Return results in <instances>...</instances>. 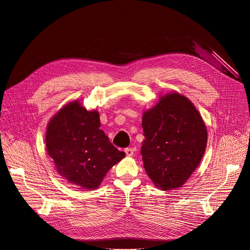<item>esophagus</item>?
I'll return each instance as SVG.
<instances>
[{
    "label": "esophagus",
    "mask_w": 250,
    "mask_h": 250,
    "mask_svg": "<svg viewBox=\"0 0 250 250\" xmlns=\"http://www.w3.org/2000/svg\"><path fill=\"white\" fill-rule=\"evenodd\" d=\"M125 154H126L127 156H132L133 153H134L132 148H125Z\"/></svg>",
    "instance_id": "1"
}]
</instances>
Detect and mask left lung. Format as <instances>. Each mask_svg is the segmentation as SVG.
<instances>
[{"label":"left lung","instance_id":"1","mask_svg":"<svg viewBox=\"0 0 250 250\" xmlns=\"http://www.w3.org/2000/svg\"><path fill=\"white\" fill-rule=\"evenodd\" d=\"M141 155L153 184L169 191L182 187L199 166L208 130L194 104L178 92L161 96L142 115Z\"/></svg>","mask_w":250,"mask_h":250}]
</instances>
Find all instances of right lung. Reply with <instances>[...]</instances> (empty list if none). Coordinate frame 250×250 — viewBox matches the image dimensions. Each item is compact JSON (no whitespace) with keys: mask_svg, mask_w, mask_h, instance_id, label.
<instances>
[{"mask_svg":"<svg viewBox=\"0 0 250 250\" xmlns=\"http://www.w3.org/2000/svg\"><path fill=\"white\" fill-rule=\"evenodd\" d=\"M100 126L99 112L88 111L78 100L65 104L47 125L46 151L57 172L78 189H97L108 171L125 156Z\"/></svg>","mask_w":250,"mask_h":250,"instance_id":"1","label":"right lung"}]
</instances>
